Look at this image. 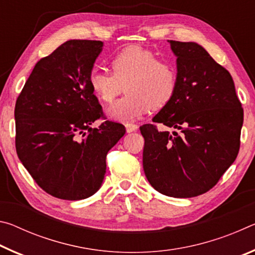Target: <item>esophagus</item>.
I'll return each instance as SVG.
<instances>
[{
	"label": "esophagus",
	"instance_id": "34e87169",
	"mask_svg": "<svg viewBox=\"0 0 255 255\" xmlns=\"http://www.w3.org/2000/svg\"><path fill=\"white\" fill-rule=\"evenodd\" d=\"M126 126V130L127 132H132V131H136L138 129V126L135 124H126L125 125Z\"/></svg>",
	"mask_w": 255,
	"mask_h": 255
}]
</instances>
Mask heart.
<instances>
[{
    "instance_id": "1",
    "label": "heart",
    "mask_w": 255,
    "mask_h": 255,
    "mask_svg": "<svg viewBox=\"0 0 255 255\" xmlns=\"http://www.w3.org/2000/svg\"><path fill=\"white\" fill-rule=\"evenodd\" d=\"M110 73L92 71L89 85L99 100L110 103L125 89L126 94L107 109L108 117L130 122L148 109L161 110L173 100L179 86V70L169 59H157L152 50L130 46L109 63Z\"/></svg>"
}]
</instances>
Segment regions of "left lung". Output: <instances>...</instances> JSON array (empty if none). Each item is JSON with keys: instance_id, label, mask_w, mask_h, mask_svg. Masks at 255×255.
Listing matches in <instances>:
<instances>
[{"instance_id": "left-lung-1", "label": "left lung", "mask_w": 255, "mask_h": 255, "mask_svg": "<svg viewBox=\"0 0 255 255\" xmlns=\"http://www.w3.org/2000/svg\"><path fill=\"white\" fill-rule=\"evenodd\" d=\"M176 56L179 86L154 123L181 130L140 126L145 139L143 167L162 195L191 198L215 187L239 154L243 108L234 81L196 42L169 40Z\"/></svg>"}]
</instances>
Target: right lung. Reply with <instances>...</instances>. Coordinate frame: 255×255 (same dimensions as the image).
Instances as JSON below:
<instances>
[{
    "label": "right lung",
    "mask_w": 255,
    "mask_h": 255,
    "mask_svg": "<svg viewBox=\"0 0 255 255\" xmlns=\"http://www.w3.org/2000/svg\"><path fill=\"white\" fill-rule=\"evenodd\" d=\"M100 40H68L41 58L15 102V148L23 166L53 197L81 200L100 189L106 157L126 128L107 122L89 85Z\"/></svg>",
    "instance_id": "add662e5"
}]
</instances>
